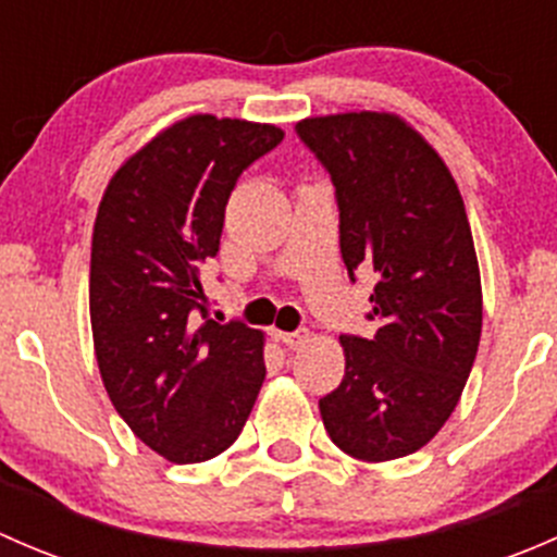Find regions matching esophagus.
Masks as SVG:
<instances>
[{
	"mask_svg": "<svg viewBox=\"0 0 557 557\" xmlns=\"http://www.w3.org/2000/svg\"><path fill=\"white\" fill-rule=\"evenodd\" d=\"M280 342H283L285 347H290V350H299V347H305L307 342H310V331L307 329H299V331H283V334H277Z\"/></svg>",
	"mask_w": 557,
	"mask_h": 557,
	"instance_id": "obj_1",
	"label": "esophagus"
}]
</instances>
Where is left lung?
<instances>
[{"instance_id":"1","label":"left lung","mask_w":557,"mask_h":557,"mask_svg":"<svg viewBox=\"0 0 557 557\" xmlns=\"http://www.w3.org/2000/svg\"><path fill=\"white\" fill-rule=\"evenodd\" d=\"M296 134L331 174L347 274L374 272L372 339L342 334L345 377L320 398L331 442L358 460L404 458L447 423L482 331V285L450 170L391 112L305 117Z\"/></svg>"}]
</instances>
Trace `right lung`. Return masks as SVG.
I'll use <instances>...</instances> for the list:
<instances>
[{
  "label": "right lung",
  "instance_id": "right-lung-1",
  "mask_svg": "<svg viewBox=\"0 0 557 557\" xmlns=\"http://www.w3.org/2000/svg\"><path fill=\"white\" fill-rule=\"evenodd\" d=\"M280 143L269 123L190 115L112 174L99 205L88 283L99 372L128 429L172 463L232 447L267 377L261 331L207 318L201 267L218 256L239 174Z\"/></svg>",
  "mask_w": 557,
  "mask_h": 557
}]
</instances>
